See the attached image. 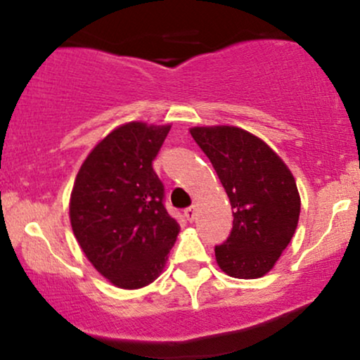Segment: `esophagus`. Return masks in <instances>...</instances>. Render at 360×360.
<instances>
[{
  "instance_id": "esophagus-1",
  "label": "esophagus",
  "mask_w": 360,
  "mask_h": 360,
  "mask_svg": "<svg viewBox=\"0 0 360 360\" xmlns=\"http://www.w3.org/2000/svg\"><path fill=\"white\" fill-rule=\"evenodd\" d=\"M184 217L188 221H193L196 218V208L194 206H189V208L184 210Z\"/></svg>"
}]
</instances>
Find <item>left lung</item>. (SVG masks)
Here are the masks:
<instances>
[{"mask_svg":"<svg viewBox=\"0 0 360 360\" xmlns=\"http://www.w3.org/2000/svg\"><path fill=\"white\" fill-rule=\"evenodd\" d=\"M189 131L233 208L232 232L214 245L218 266L232 278H260L272 269L298 225L295 177L266 142L242 128L194 127Z\"/></svg>","mask_w":360,"mask_h":360,"instance_id":"8db88e82","label":"left lung"}]
</instances>
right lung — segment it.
Here are the masks:
<instances>
[{
	"label": "right lung",
	"instance_id": "right-lung-1",
	"mask_svg": "<svg viewBox=\"0 0 360 360\" xmlns=\"http://www.w3.org/2000/svg\"><path fill=\"white\" fill-rule=\"evenodd\" d=\"M169 130L140 122L117 128L91 150L74 183L72 232L89 262L118 288L159 278L179 233L152 167Z\"/></svg>",
	"mask_w": 360,
	"mask_h": 360
}]
</instances>
